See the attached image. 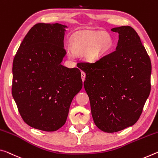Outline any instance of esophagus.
Returning a JSON list of instances; mask_svg holds the SVG:
<instances>
[{
	"mask_svg": "<svg viewBox=\"0 0 158 158\" xmlns=\"http://www.w3.org/2000/svg\"><path fill=\"white\" fill-rule=\"evenodd\" d=\"M81 79H82V81H83V82H84V80H85V73H84V72H81Z\"/></svg>",
	"mask_w": 158,
	"mask_h": 158,
	"instance_id": "esophagus-1",
	"label": "esophagus"
}]
</instances>
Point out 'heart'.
<instances>
[{
    "label": "heart",
    "mask_w": 158,
    "mask_h": 158,
    "mask_svg": "<svg viewBox=\"0 0 158 158\" xmlns=\"http://www.w3.org/2000/svg\"><path fill=\"white\" fill-rule=\"evenodd\" d=\"M113 46V38L107 32L81 33L74 36L72 41V49H68L69 58H74L76 53L85 52V57L90 62L100 59Z\"/></svg>",
    "instance_id": "obj_1"
}]
</instances>
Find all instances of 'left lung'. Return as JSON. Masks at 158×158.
I'll use <instances>...</instances> for the list:
<instances>
[{"mask_svg":"<svg viewBox=\"0 0 158 158\" xmlns=\"http://www.w3.org/2000/svg\"><path fill=\"white\" fill-rule=\"evenodd\" d=\"M111 31L118 33L116 50L94 63H81L93 121L109 133L137 123L151 92V60L137 32L129 26Z\"/></svg>","mask_w":158,"mask_h":158,"instance_id":"8db88e82","label":"left lung"}]
</instances>
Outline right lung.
<instances>
[{"mask_svg":"<svg viewBox=\"0 0 158 158\" xmlns=\"http://www.w3.org/2000/svg\"><path fill=\"white\" fill-rule=\"evenodd\" d=\"M68 28L58 23H36L13 60L12 97L23 121L40 130L62 127L72 101L82 89L79 69L61 64Z\"/></svg>","mask_w":158,"mask_h":158,"instance_id":"right-lung-1","label":"right lung"}]
</instances>
